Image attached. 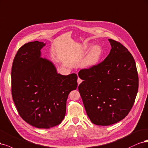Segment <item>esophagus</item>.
I'll return each instance as SVG.
<instances>
[{
  "label": "esophagus",
  "mask_w": 148,
  "mask_h": 148,
  "mask_svg": "<svg viewBox=\"0 0 148 148\" xmlns=\"http://www.w3.org/2000/svg\"><path fill=\"white\" fill-rule=\"evenodd\" d=\"M82 80L79 77V78L77 79V83H78V84L79 85L80 83H82Z\"/></svg>",
  "instance_id": "1"
}]
</instances>
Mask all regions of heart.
Returning <instances> with one entry per match:
<instances>
[{
    "label": "heart",
    "mask_w": 148,
    "mask_h": 148,
    "mask_svg": "<svg viewBox=\"0 0 148 148\" xmlns=\"http://www.w3.org/2000/svg\"><path fill=\"white\" fill-rule=\"evenodd\" d=\"M92 45L85 46V49H87ZM102 55V50L99 45H95L93 47L92 50L86 56L82 61V66L84 68H91L95 66L99 63V60L101 58Z\"/></svg>",
    "instance_id": "b5f03b06"
}]
</instances>
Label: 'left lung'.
<instances>
[{
  "instance_id": "obj_1",
  "label": "left lung",
  "mask_w": 148,
  "mask_h": 148,
  "mask_svg": "<svg viewBox=\"0 0 148 148\" xmlns=\"http://www.w3.org/2000/svg\"><path fill=\"white\" fill-rule=\"evenodd\" d=\"M111 49L103 61L80 70L78 87L90 120L108 126L124 119L134 104L138 90L135 61L127 48L108 39Z\"/></svg>"
}]
</instances>
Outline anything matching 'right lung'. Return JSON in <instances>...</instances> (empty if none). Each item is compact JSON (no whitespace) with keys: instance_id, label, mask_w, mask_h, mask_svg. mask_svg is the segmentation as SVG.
Wrapping results in <instances>:
<instances>
[{"instance_id":"obj_1","label":"right lung","mask_w":148,"mask_h":148,"mask_svg":"<svg viewBox=\"0 0 148 148\" xmlns=\"http://www.w3.org/2000/svg\"><path fill=\"white\" fill-rule=\"evenodd\" d=\"M44 42H28L13 60L11 78L13 101L20 116L32 126L50 128L60 124L69 93L77 88L76 74L57 73L51 61L41 58Z\"/></svg>"}]
</instances>
